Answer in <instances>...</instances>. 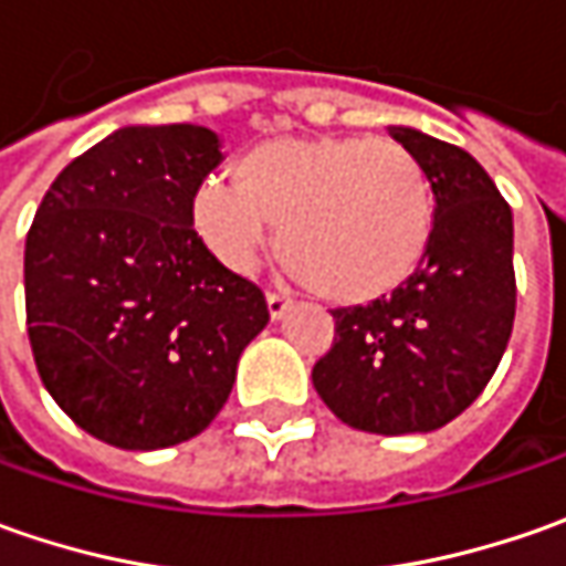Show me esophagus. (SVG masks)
I'll return each mask as SVG.
<instances>
[{"mask_svg":"<svg viewBox=\"0 0 566 566\" xmlns=\"http://www.w3.org/2000/svg\"><path fill=\"white\" fill-rule=\"evenodd\" d=\"M290 305H293V298H286V295L280 293H268V312H271V321H280V317L290 312Z\"/></svg>","mask_w":566,"mask_h":566,"instance_id":"1","label":"esophagus"}]
</instances>
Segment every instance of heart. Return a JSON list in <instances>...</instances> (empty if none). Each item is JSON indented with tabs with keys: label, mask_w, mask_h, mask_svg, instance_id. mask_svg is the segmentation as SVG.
<instances>
[{
	"label": "heart",
	"mask_w": 566,
	"mask_h": 566,
	"mask_svg": "<svg viewBox=\"0 0 566 566\" xmlns=\"http://www.w3.org/2000/svg\"><path fill=\"white\" fill-rule=\"evenodd\" d=\"M205 179L191 227L207 251L249 273L280 227V254L321 298L365 305L419 271L434 232V188L397 142L359 135L273 138Z\"/></svg>",
	"instance_id": "obj_1"
}]
</instances>
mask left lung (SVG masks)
Listing matches in <instances>:
<instances>
[{"label":"left lung","mask_w":566,"mask_h":566,"mask_svg":"<svg viewBox=\"0 0 566 566\" xmlns=\"http://www.w3.org/2000/svg\"><path fill=\"white\" fill-rule=\"evenodd\" d=\"M434 188L428 254L400 290L334 312V346L312 368L339 422L371 434L434 431L494 375L516 312L513 213L463 147L390 125Z\"/></svg>","instance_id":"left-lung-1"}]
</instances>
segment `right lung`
I'll use <instances>...</instances> for the list:
<instances>
[{"label":"right lung","instance_id":"add662e5","mask_svg":"<svg viewBox=\"0 0 566 566\" xmlns=\"http://www.w3.org/2000/svg\"><path fill=\"white\" fill-rule=\"evenodd\" d=\"M220 147L205 125L116 128L55 176L28 232L36 371L77 428L122 450L201 434L271 321L188 217Z\"/></svg>","mask_w":566,"mask_h":566}]
</instances>
